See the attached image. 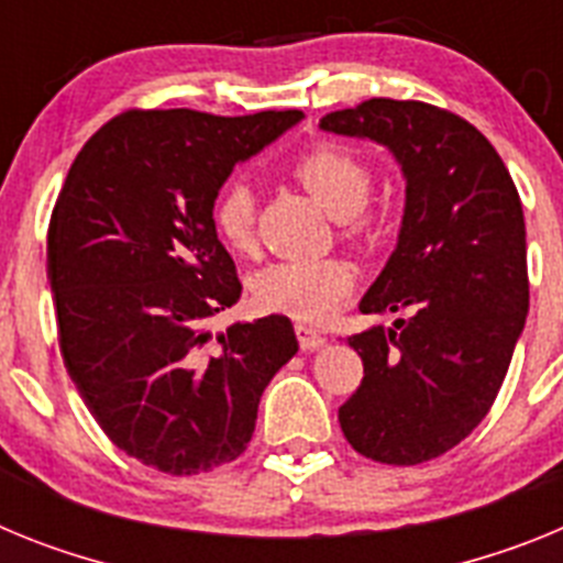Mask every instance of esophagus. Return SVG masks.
<instances>
[{
	"mask_svg": "<svg viewBox=\"0 0 563 563\" xmlns=\"http://www.w3.org/2000/svg\"><path fill=\"white\" fill-rule=\"evenodd\" d=\"M295 331H297V340H300L302 351H314V349H322V345H325V336H322L317 329H311V325H302V322H297Z\"/></svg>",
	"mask_w": 563,
	"mask_h": 563,
	"instance_id": "1",
	"label": "esophagus"
}]
</instances>
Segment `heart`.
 Returning a JSON list of instances; mask_svg holds the SVG:
<instances>
[{"label":"heart","instance_id":"obj_1","mask_svg":"<svg viewBox=\"0 0 563 563\" xmlns=\"http://www.w3.org/2000/svg\"><path fill=\"white\" fill-rule=\"evenodd\" d=\"M306 192L331 218L345 223V238L356 243H376L379 229L363 212L371 195V169L365 158L342 144H317L291 166ZM254 192L243 180H232L218 192L212 223L221 241L234 252H254ZM354 288V272L345 261H280L252 277V300L268 314L291 317L297 322H325Z\"/></svg>","mask_w":563,"mask_h":563}]
</instances>
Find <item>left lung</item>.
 Here are the masks:
<instances>
[{
    "label": "left lung",
    "instance_id": "8db88e82",
    "mask_svg": "<svg viewBox=\"0 0 563 563\" xmlns=\"http://www.w3.org/2000/svg\"><path fill=\"white\" fill-rule=\"evenodd\" d=\"M320 130L385 146L405 178L397 249L360 311L408 317L349 336L365 376L340 428L374 462L422 464L487 417L525 331L521 200L490 141L424 101L371 99L322 115Z\"/></svg>",
    "mask_w": 563,
    "mask_h": 563
}]
</instances>
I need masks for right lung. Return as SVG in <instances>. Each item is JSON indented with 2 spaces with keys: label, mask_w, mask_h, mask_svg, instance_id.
Masks as SVG:
<instances>
[{
  "label": "right lung",
  "mask_w": 563,
  "mask_h": 563,
  "mask_svg": "<svg viewBox=\"0 0 563 563\" xmlns=\"http://www.w3.org/2000/svg\"><path fill=\"white\" fill-rule=\"evenodd\" d=\"M302 121L300 110L124 112L73 161L47 229L58 345L110 442L169 476L246 451L272 376L297 354L291 320L212 331L241 300L214 198L234 164Z\"/></svg>",
  "instance_id": "add662e5"
}]
</instances>
